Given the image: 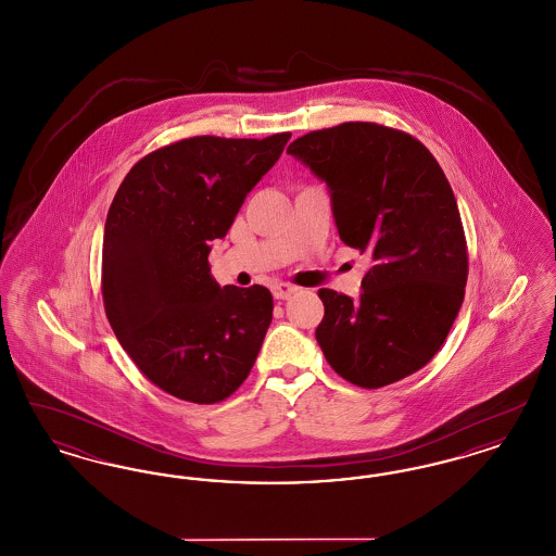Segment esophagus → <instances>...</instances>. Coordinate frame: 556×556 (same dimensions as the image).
<instances>
[{
    "instance_id": "1",
    "label": "esophagus",
    "mask_w": 556,
    "mask_h": 556,
    "mask_svg": "<svg viewBox=\"0 0 556 556\" xmlns=\"http://www.w3.org/2000/svg\"><path fill=\"white\" fill-rule=\"evenodd\" d=\"M270 291H273V298H275V300H290L291 295L298 290H295L293 286H290V283H275Z\"/></svg>"
}]
</instances>
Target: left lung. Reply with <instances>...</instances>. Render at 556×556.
I'll list each match as a JSON object with an SVG mask.
<instances>
[{
	"label": "left lung",
	"mask_w": 556,
	"mask_h": 556,
	"mask_svg": "<svg viewBox=\"0 0 556 556\" xmlns=\"http://www.w3.org/2000/svg\"><path fill=\"white\" fill-rule=\"evenodd\" d=\"M288 154L325 181L340 239L370 258L356 300L318 290L315 331L338 375L383 388L442 348L467 286V241L448 179L421 141L375 123L298 137Z\"/></svg>",
	"instance_id": "left-lung-1"
}]
</instances>
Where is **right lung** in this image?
<instances>
[{
    "label": "right lung",
    "instance_id": "right-lung-1",
    "mask_svg": "<svg viewBox=\"0 0 556 556\" xmlns=\"http://www.w3.org/2000/svg\"><path fill=\"white\" fill-rule=\"evenodd\" d=\"M290 137L170 143L139 160L112 200L102 248L106 317L132 363L170 396L220 402L254 367L273 295L263 286L220 288L208 254Z\"/></svg>",
    "mask_w": 556,
    "mask_h": 556
}]
</instances>
